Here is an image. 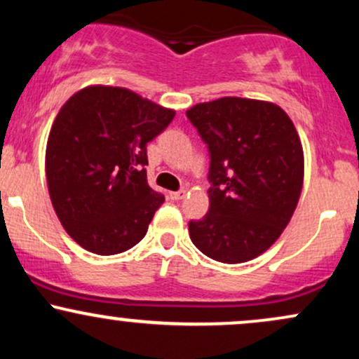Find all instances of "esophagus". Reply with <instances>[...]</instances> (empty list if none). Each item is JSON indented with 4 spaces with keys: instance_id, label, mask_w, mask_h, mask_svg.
Listing matches in <instances>:
<instances>
[{
    "instance_id": "1",
    "label": "esophagus",
    "mask_w": 359,
    "mask_h": 359,
    "mask_svg": "<svg viewBox=\"0 0 359 359\" xmlns=\"http://www.w3.org/2000/svg\"><path fill=\"white\" fill-rule=\"evenodd\" d=\"M185 194H187L185 191H177V192H170L168 196H170L172 201H180V199H184Z\"/></svg>"
}]
</instances>
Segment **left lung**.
Segmentation results:
<instances>
[{"label":"left lung","instance_id":"obj_1","mask_svg":"<svg viewBox=\"0 0 359 359\" xmlns=\"http://www.w3.org/2000/svg\"><path fill=\"white\" fill-rule=\"evenodd\" d=\"M209 150V211L189 236L221 263L257 258L278 240L297 208L302 145L292 119L273 102L221 97L187 111Z\"/></svg>","mask_w":359,"mask_h":359}]
</instances>
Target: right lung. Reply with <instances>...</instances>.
Masks as SVG:
<instances>
[{
    "mask_svg": "<svg viewBox=\"0 0 359 359\" xmlns=\"http://www.w3.org/2000/svg\"><path fill=\"white\" fill-rule=\"evenodd\" d=\"M175 116L123 88L90 86L62 106L45 154L62 226L96 255H118L147 234L163 194L148 185L147 143Z\"/></svg>",
    "mask_w": 359,
    "mask_h": 359,
    "instance_id": "right-lung-1",
    "label": "right lung"
}]
</instances>
